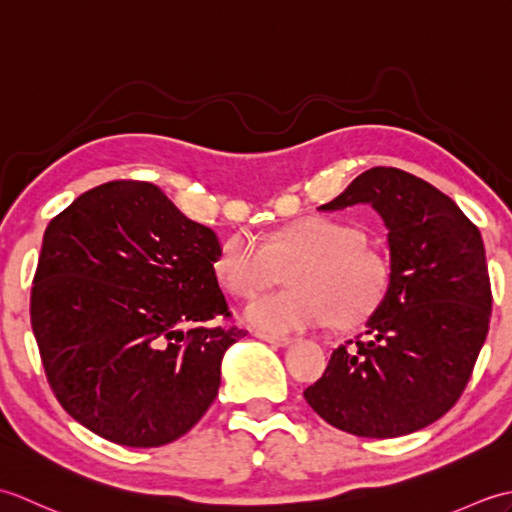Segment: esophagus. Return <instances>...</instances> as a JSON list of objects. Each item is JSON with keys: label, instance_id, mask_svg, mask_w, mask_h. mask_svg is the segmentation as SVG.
Returning a JSON list of instances; mask_svg holds the SVG:
<instances>
[{"label": "esophagus", "instance_id": "esophagus-1", "mask_svg": "<svg viewBox=\"0 0 512 512\" xmlns=\"http://www.w3.org/2000/svg\"><path fill=\"white\" fill-rule=\"evenodd\" d=\"M259 339L270 343L273 347H288L292 343V339H288V336H270V334H259Z\"/></svg>", "mask_w": 512, "mask_h": 512}]
</instances>
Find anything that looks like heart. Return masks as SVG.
I'll use <instances>...</instances> for the list:
<instances>
[{
	"label": "heart",
	"instance_id": "obj_1",
	"mask_svg": "<svg viewBox=\"0 0 512 512\" xmlns=\"http://www.w3.org/2000/svg\"><path fill=\"white\" fill-rule=\"evenodd\" d=\"M288 290L248 303L244 319L268 334H297L328 323L367 319L389 288L387 259L365 246V233L332 217H303L270 233L264 244L250 235L226 239L215 257V277L235 297H253L288 268Z\"/></svg>",
	"mask_w": 512,
	"mask_h": 512
}]
</instances>
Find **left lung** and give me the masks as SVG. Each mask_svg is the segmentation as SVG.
Segmentation results:
<instances>
[{"label": "left lung", "instance_id": "obj_1", "mask_svg": "<svg viewBox=\"0 0 512 512\" xmlns=\"http://www.w3.org/2000/svg\"><path fill=\"white\" fill-rule=\"evenodd\" d=\"M354 204H372L387 226L389 288L365 341L336 347L303 398L352 436L398 438L462 396L488 334L491 279L480 228L433 184L374 167L319 209Z\"/></svg>", "mask_w": 512, "mask_h": 512}]
</instances>
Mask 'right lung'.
Returning a JSON list of instances; mask_svg holds the SVG:
<instances>
[{"instance_id": "right-lung-1", "label": "right lung", "mask_w": 512, "mask_h": 512, "mask_svg": "<svg viewBox=\"0 0 512 512\" xmlns=\"http://www.w3.org/2000/svg\"><path fill=\"white\" fill-rule=\"evenodd\" d=\"M220 242L156 184L105 182L43 233L30 323L61 407L123 447H162L198 422L220 389L239 328L215 277Z\"/></svg>"}]
</instances>
